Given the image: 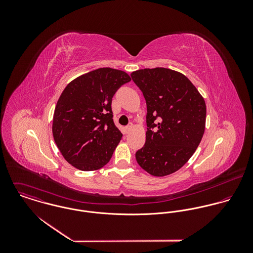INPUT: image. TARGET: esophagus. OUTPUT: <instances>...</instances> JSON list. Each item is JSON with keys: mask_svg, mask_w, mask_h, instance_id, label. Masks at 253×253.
<instances>
[{"mask_svg": "<svg viewBox=\"0 0 253 253\" xmlns=\"http://www.w3.org/2000/svg\"><path fill=\"white\" fill-rule=\"evenodd\" d=\"M132 128H133V125H132V124H130L129 126H127L126 127V131H127V132H129Z\"/></svg>", "mask_w": 253, "mask_h": 253, "instance_id": "1", "label": "esophagus"}]
</instances>
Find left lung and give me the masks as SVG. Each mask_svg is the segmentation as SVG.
Listing matches in <instances>:
<instances>
[{"label":"left lung","mask_w":253,"mask_h":253,"mask_svg":"<svg viewBox=\"0 0 253 253\" xmlns=\"http://www.w3.org/2000/svg\"><path fill=\"white\" fill-rule=\"evenodd\" d=\"M130 76L147 104L146 142L136 152V161L153 176L171 174L189 161L203 138L205 99L185 75L171 69L146 68Z\"/></svg>","instance_id":"1"}]
</instances>
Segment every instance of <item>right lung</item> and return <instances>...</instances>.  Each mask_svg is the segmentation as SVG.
Instances as JSON below:
<instances>
[{
  "label": "right lung",
  "mask_w": 253,
  "mask_h": 253,
  "mask_svg": "<svg viewBox=\"0 0 253 253\" xmlns=\"http://www.w3.org/2000/svg\"><path fill=\"white\" fill-rule=\"evenodd\" d=\"M130 80L122 70L98 68L74 79L62 91L54 109L52 135L74 168L92 171L108 164L123 136L113 121L112 98Z\"/></svg>",
  "instance_id": "add662e5"
}]
</instances>
